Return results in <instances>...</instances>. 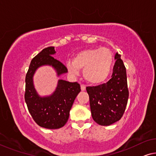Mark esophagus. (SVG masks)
<instances>
[{
	"instance_id": "esophagus-1",
	"label": "esophagus",
	"mask_w": 156,
	"mask_h": 156,
	"mask_svg": "<svg viewBox=\"0 0 156 156\" xmlns=\"http://www.w3.org/2000/svg\"><path fill=\"white\" fill-rule=\"evenodd\" d=\"M80 88H81V90L82 91H85V90H86V86L85 85H80Z\"/></svg>"
}]
</instances>
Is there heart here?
Segmentation results:
<instances>
[{
    "instance_id": "b5f03b06",
    "label": "heart",
    "mask_w": 156,
    "mask_h": 156,
    "mask_svg": "<svg viewBox=\"0 0 156 156\" xmlns=\"http://www.w3.org/2000/svg\"><path fill=\"white\" fill-rule=\"evenodd\" d=\"M113 54L108 48H89L81 51L66 64L70 73L77 75L83 69L84 77L89 83L98 84L108 77L113 64Z\"/></svg>"
}]
</instances>
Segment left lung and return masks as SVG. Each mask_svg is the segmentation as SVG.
<instances>
[{
    "mask_svg": "<svg viewBox=\"0 0 156 156\" xmlns=\"http://www.w3.org/2000/svg\"><path fill=\"white\" fill-rule=\"evenodd\" d=\"M112 78L106 83L87 87L93 119L101 126H110L122 117L129 92L126 70L121 55L116 53Z\"/></svg>",
    "mask_w": 156,
    "mask_h": 156,
    "instance_id": "8db88e82",
    "label": "left lung"
}]
</instances>
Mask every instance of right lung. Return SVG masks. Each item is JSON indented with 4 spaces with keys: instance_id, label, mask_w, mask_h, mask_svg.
<instances>
[{
    "instance_id": "right-lung-1",
    "label": "right lung",
    "mask_w": 156,
    "mask_h": 156,
    "mask_svg": "<svg viewBox=\"0 0 156 156\" xmlns=\"http://www.w3.org/2000/svg\"><path fill=\"white\" fill-rule=\"evenodd\" d=\"M55 53L53 46L44 48L31 60L26 76L25 101L32 117L39 126L48 129H58L67 122L69 112L73 101L80 91V84L59 80L53 94L41 97L33 85V75L37 69L43 65H50L55 69L58 76L67 73V69L52 55Z\"/></svg>"
}]
</instances>
